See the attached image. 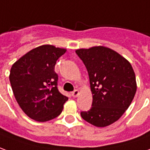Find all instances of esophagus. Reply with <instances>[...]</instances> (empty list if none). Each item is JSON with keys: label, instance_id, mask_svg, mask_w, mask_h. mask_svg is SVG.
<instances>
[{"label": "esophagus", "instance_id": "esophagus-1", "mask_svg": "<svg viewBox=\"0 0 150 150\" xmlns=\"http://www.w3.org/2000/svg\"><path fill=\"white\" fill-rule=\"evenodd\" d=\"M78 94H79V91L77 90H75L74 91H73V93H72V95H73V97L76 98L78 96Z\"/></svg>", "mask_w": 150, "mask_h": 150}]
</instances>
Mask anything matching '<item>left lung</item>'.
<instances>
[{
  "instance_id": "left-lung-1",
  "label": "left lung",
  "mask_w": 150,
  "mask_h": 150,
  "mask_svg": "<svg viewBox=\"0 0 150 150\" xmlns=\"http://www.w3.org/2000/svg\"><path fill=\"white\" fill-rule=\"evenodd\" d=\"M76 53L86 68L93 94L92 107L81 111V117L96 127L113 124L130 106L137 91L131 64L103 46L77 49Z\"/></svg>"
}]
</instances>
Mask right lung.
Segmentation results:
<instances>
[{
    "label": "right lung",
    "mask_w": 150,
    "mask_h": 150,
    "mask_svg": "<svg viewBox=\"0 0 150 150\" xmlns=\"http://www.w3.org/2000/svg\"><path fill=\"white\" fill-rule=\"evenodd\" d=\"M66 49L42 45L22 56L12 65L9 81L16 100L25 114L39 122L55 119L63 111L68 97L57 88L56 60Z\"/></svg>",
    "instance_id": "add662e5"
}]
</instances>
